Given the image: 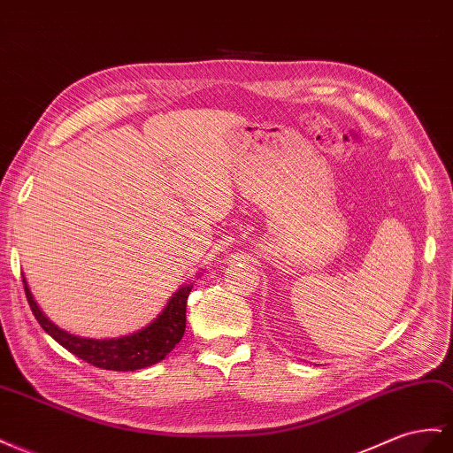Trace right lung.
Returning <instances> with one entry per match:
<instances>
[{"label": "right lung", "instance_id": "obj_1", "mask_svg": "<svg viewBox=\"0 0 453 453\" xmlns=\"http://www.w3.org/2000/svg\"><path fill=\"white\" fill-rule=\"evenodd\" d=\"M24 291H27V299L30 309L35 316V320L45 332L51 335L58 345H63L78 358L85 360L91 365L103 370H114V372H135L149 368L160 360H164L167 354L175 349V345L185 335L187 327V299L190 296L192 284L180 286L164 311L157 314L156 320L135 334H129L124 337L114 339H89L72 335L65 329L57 327L49 318L40 311L38 303L34 301L32 293L28 289L27 278L22 276Z\"/></svg>", "mask_w": 453, "mask_h": 453}]
</instances>
